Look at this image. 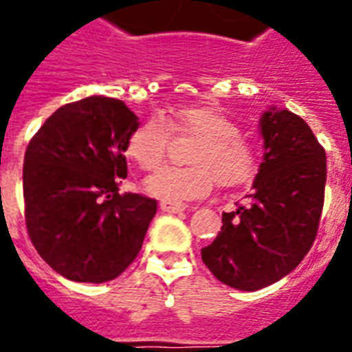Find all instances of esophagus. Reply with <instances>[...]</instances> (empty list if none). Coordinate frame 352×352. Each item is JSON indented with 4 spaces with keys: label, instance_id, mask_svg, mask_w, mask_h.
Returning a JSON list of instances; mask_svg holds the SVG:
<instances>
[{
    "label": "esophagus",
    "instance_id": "esophagus-1",
    "mask_svg": "<svg viewBox=\"0 0 352 352\" xmlns=\"http://www.w3.org/2000/svg\"><path fill=\"white\" fill-rule=\"evenodd\" d=\"M162 211L166 213H182V211L186 210L185 203H173V201H162L160 203Z\"/></svg>",
    "mask_w": 352,
    "mask_h": 352
}]
</instances>
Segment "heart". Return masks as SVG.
Returning a JSON list of instances; mask_svg holds the SVG:
<instances>
[{"instance_id": "1", "label": "heart", "mask_w": 352, "mask_h": 352, "mask_svg": "<svg viewBox=\"0 0 352 352\" xmlns=\"http://www.w3.org/2000/svg\"><path fill=\"white\" fill-rule=\"evenodd\" d=\"M170 130L197 138L190 151V167H164L144 182L149 195L162 201H192L204 197L214 183L234 186L256 173L259 153L231 116L206 105H182L166 120L151 116L133 129L126 141V155L141 169L153 170L166 157Z\"/></svg>"}]
</instances>
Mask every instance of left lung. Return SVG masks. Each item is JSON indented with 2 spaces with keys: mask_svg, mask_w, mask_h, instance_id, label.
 <instances>
[{
  "mask_svg": "<svg viewBox=\"0 0 352 352\" xmlns=\"http://www.w3.org/2000/svg\"><path fill=\"white\" fill-rule=\"evenodd\" d=\"M264 155L247 204L222 214V231L201 250L222 284L259 291L296 268L312 247L324 204L326 153L287 109L259 120Z\"/></svg>",
  "mask_w": 352,
  "mask_h": 352,
  "instance_id": "obj_1",
  "label": "left lung"
}]
</instances>
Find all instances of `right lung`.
I'll list each match as a JSON object with an SVG mask.
<instances>
[{
    "label": "right lung",
    "mask_w": 352,
    "mask_h": 352,
    "mask_svg": "<svg viewBox=\"0 0 352 352\" xmlns=\"http://www.w3.org/2000/svg\"><path fill=\"white\" fill-rule=\"evenodd\" d=\"M138 125L125 102L88 96L58 109L28 144V234L40 257L68 280H114L141 250L157 201L120 194L126 141Z\"/></svg>",
    "instance_id": "obj_1"
}]
</instances>
